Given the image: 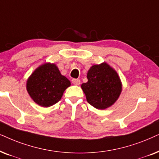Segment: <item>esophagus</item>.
Segmentation results:
<instances>
[{"mask_svg": "<svg viewBox=\"0 0 159 159\" xmlns=\"http://www.w3.org/2000/svg\"><path fill=\"white\" fill-rule=\"evenodd\" d=\"M72 83L75 84V85H80V84H81V81H80V79H75V78H73V79L72 80Z\"/></svg>", "mask_w": 159, "mask_h": 159, "instance_id": "obj_1", "label": "esophagus"}]
</instances>
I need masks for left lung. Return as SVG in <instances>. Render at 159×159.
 <instances>
[{
	"mask_svg": "<svg viewBox=\"0 0 159 159\" xmlns=\"http://www.w3.org/2000/svg\"><path fill=\"white\" fill-rule=\"evenodd\" d=\"M88 81L81 88L86 100L97 109H106L113 105L119 97L122 84L118 73L103 62L91 67L87 73Z\"/></svg>",
	"mask_w": 159,
	"mask_h": 159,
	"instance_id": "8db88e82",
	"label": "left lung"
}]
</instances>
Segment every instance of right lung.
Returning <instances> with one entry per match:
<instances>
[{"mask_svg": "<svg viewBox=\"0 0 159 159\" xmlns=\"http://www.w3.org/2000/svg\"><path fill=\"white\" fill-rule=\"evenodd\" d=\"M70 86L55 64L45 63L32 73L27 81V91L33 101L42 107H50L62 98Z\"/></svg>", "mask_w": 159, "mask_h": 159, "instance_id": "1", "label": "right lung"}]
</instances>
